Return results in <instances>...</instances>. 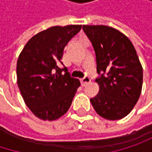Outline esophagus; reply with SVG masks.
I'll list each match as a JSON object with an SVG mask.
<instances>
[{
    "mask_svg": "<svg viewBox=\"0 0 152 152\" xmlns=\"http://www.w3.org/2000/svg\"><path fill=\"white\" fill-rule=\"evenodd\" d=\"M91 82V78L89 77V76H84L83 79H81V84L83 85V86H84L85 84H87L88 83H90Z\"/></svg>",
    "mask_w": 152,
    "mask_h": 152,
    "instance_id": "esophagus-1",
    "label": "esophagus"
}]
</instances>
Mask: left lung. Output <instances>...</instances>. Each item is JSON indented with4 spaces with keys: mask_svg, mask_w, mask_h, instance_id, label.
<instances>
[{
    "mask_svg": "<svg viewBox=\"0 0 152 152\" xmlns=\"http://www.w3.org/2000/svg\"><path fill=\"white\" fill-rule=\"evenodd\" d=\"M96 54L99 93L91 99L99 115L115 121L127 116L139 99L142 68L127 36L106 25H83Z\"/></svg>",
    "mask_w": 152,
    "mask_h": 152,
    "instance_id": "left-lung-1",
    "label": "left lung"
}]
</instances>
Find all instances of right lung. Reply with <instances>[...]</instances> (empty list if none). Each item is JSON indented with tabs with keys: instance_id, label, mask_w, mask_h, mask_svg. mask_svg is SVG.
<instances>
[{
	"instance_id": "right-lung-1",
	"label": "right lung",
	"mask_w": 152,
	"mask_h": 152,
	"mask_svg": "<svg viewBox=\"0 0 152 152\" xmlns=\"http://www.w3.org/2000/svg\"><path fill=\"white\" fill-rule=\"evenodd\" d=\"M81 28L50 27L33 36L19 54L17 85L26 106L40 120H57L71 106L80 82L59 65L64 47Z\"/></svg>"
}]
</instances>
